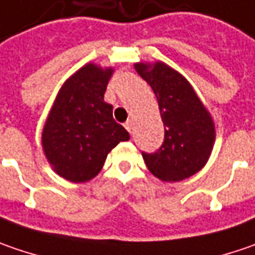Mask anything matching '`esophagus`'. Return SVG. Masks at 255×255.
Listing matches in <instances>:
<instances>
[{"instance_id":"obj_1","label":"esophagus","mask_w":255,"mask_h":255,"mask_svg":"<svg viewBox=\"0 0 255 255\" xmlns=\"http://www.w3.org/2000/svg\"><path fill=\"white\" fill-rule=\"evenodd\" d=\"M124 127H126V129H127L128 132H131V129H132V121H131V120H128L127 123L124 124Z\"/></svg>"}]
</instances>
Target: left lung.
<instances>
[{"instance_id":"1","label":"left lung","mask_w":255,"mask_h":255,"mask_svg":"<svg viewBox=\"0 0 255 255\" xmlns=\"http://www.w3.org/2000/svg\"><path fill=\"white\" fill-rule=\"evenodd\" d=\"M157 97L164 141L154 152H141L148 170L162 181H181L205 165L214 144L211 117L190 83L168 65L135 64Z\"/></svg>"}]
</instances>
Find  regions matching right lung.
Segmentation results:
<instances>
[{"label":"right lung","instance_id":"obj_1","mask_svg":"<svg viewBox=\"0 0 255 255\" xmlns=\"http://www.w3.org/2000/svg\"><path fill=\"white\" fill-rule=\"evenodd\" d=\"M113 70L88 64L77 71L55 100L42 132L45 155L65 180L85 183L101 171L107 154L127 129L113 118V106L104 101Z\"/></svg>","mask_w":255,"mask_h":255}]
</instances>
